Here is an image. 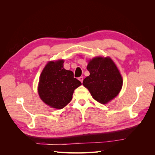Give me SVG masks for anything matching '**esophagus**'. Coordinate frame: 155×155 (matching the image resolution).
Listing matches in <instances>:
<instances>
[{
    "mask_svg": "<svg viewBox=\"0 0 155 155\" xmlns=\"http://www.w3.org/2000/svg\"><path fill=\"white\" fill-rule=\"evenodd\" d=\"M79 80L80 81L81 83H83V77H79Z\"/></svg>",
    "mask_w": 155,
    "mask_h": 155,
    "instance_id": "1",
    "label": "esophagus"
}]
</instances>
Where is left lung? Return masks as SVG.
<instances>
[{"label": "left lung", "mask_w": 155, "mask_h": 155, "mask_svg": "<svg viewBox=\"0 0 155 155\" xmlns=\"http://www.w3.org/2000/svg\"><path fill=\"white\" fill-rule=\"evenodd\" d=\"M90 75L84 79L83 85L88 88L94 100L106 104L121 91L123 79L116 64L109 58H95L87 65Z\"/></svg>", "instance_id": "8db88e82"}]
</instances>
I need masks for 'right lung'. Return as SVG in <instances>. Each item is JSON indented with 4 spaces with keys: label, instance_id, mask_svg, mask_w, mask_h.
Here are the masks:
<instances>
[{
    "label": "right lung",
    "instance_id": "1",
    "mask_svg": "<svg viewBox=\"0 0 155 155\" xmlns=\"http://www.w3.org/2000/svg\"><path fill=\"white\" fill-rule=\"evenodd\" d=\"M63 60L50 61L42 72L38 92L46 104L61 109L71 101L75 89L81 85L74 73L63 68Z\"/></svg>",
    "mask_w": 155,
    "mask_h": 155
}]
</instances>
